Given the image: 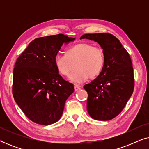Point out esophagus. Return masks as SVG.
<instances>
[{
	"mask_svg": "<svg viewBox=\"0 0 149 149\" xmlns=\"http://www.w3.org/2000/svg\"><path fill=\"white\" fill-rule=\"evenodd\" d=\"M81 89V87L79 86V85H74V90L75 91H78Z\"/></svg>",
	"mask_w": 149,
	"mask_h": 149,
	"instance_id": "esophagus-1",
	"label": "esophagus"
}]
</instances>
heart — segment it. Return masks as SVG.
Wrapping results in <instances>:
<instances>
[{
    "instance_id": "b5f03b06",
    "label": "heart",
    "mask_w": 149,
    "mask_h": 149,
    "mask_svg": "<svg viewBox=\"0 0 149 149\" xmlns=\"http://www.w3.org/2000/svg\"><path fill=\"white\" fill-rule=\"evenodd\" d=\"M67 54L58 52L55 55L54 63L59 73L68 76L70 73L72 62L77 61L75 68L77 70L69 77L71 82L81 84L89 77L96 78L102 72L106 62L104 50L99 46H93L89 42H80L67 50Z\"/></svg>"
}]
</instances>
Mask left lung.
<instances>
[{
	"mask_svg": "<svg viewBox=\"0 0 149 149\" xmlns=\"http://www.w3.org/2000/svg\"><path fill=\"white\" fill-rule=\"evenodd\" d=\"M104 50L106 62L101 74L84 85L88 93L87 109L93 119L109 121L125 107L134 88V70L128 52L115 36L109 33L85 34Z\"/></svg>",
	"mask_w": 149,
	"mask_h": 149,
	"instance_id": "1",
	"label": "left lung"
}]
</instances>
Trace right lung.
Returning a JSON list of instances; mask_svg holds the SVG:
<instances>
[{
	"instance_id": "obj_1",
	"label": "right lung",
	"mask_w": 149,
	"mask_h": 149,
	"mask_svg": "<svg viewBox=\"0 0 149 149\" xmlns=\"http://www.w3.org/2000/svg\"><path fill=\"white\" fill-rule=\"evenodd\" d=\"M75 38L62 34L35 38L17 59L13 70V95L25 115L40 125L56 123L74 91L55 66L54 58L63 43Z\"/></svg>"
}]
</instances>
